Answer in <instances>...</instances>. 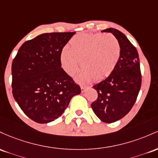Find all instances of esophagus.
<instances>
[{"instance_id": "1", "label": "esophagus", "mask_w": 158, "mask_h": 158, "mask_svg": "<svg viewBox=\"0 0 158 158\" xmlns=\"http://www.w3.org/2000/svg\"><path fill=\"white\" fill-rule=\"evenodd\" d=\"M81 93H84V92L86 90V89H87V87L84 86H81Z\"/></svg>"}]
</instances>
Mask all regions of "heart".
Masks as SVG:
<instances>
[{
    "instance_id": "heart-1",
    "label": "heart",
    "mask_w": 158,
    "mask_h": 158,
    "mask_svg": "<svg viewBox=\"0 0 158 158\" xmlns=\"http://www.w3.org/2000/svg\"><path fill=\"white\" fill-rule=\"evenodd\" d=\"M121 55V47L117 39L111 34L81 33L74 36L60 54L62 67L69 75L73 76L79 68L81 72L76 77L80 84H86L94 79L106 78L116 69Z\"/></svg>"
}]
</instances>
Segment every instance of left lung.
<instances>
[{
  "label": "left lung",
  "instance_id": "left-lung-1",
  "mask_svg": "<svg viewBox=\"0 0 158 158\" xmlns=\"http://www.w3.org/2000/svg\"><path fill=\"white\" fill-rule=\"evenodd\" d=\"M102 32L112 33L117 39L121 55L112 73L93 86L98 95L91 107L101 121L112 123L127 114L136 102L141 86L139 59L136 48L124 33L114 28Z\"/></svg>",
  "mask_w": 158,
  "mask_h": 158
}]
</instances>
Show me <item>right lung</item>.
Wrapping results in <instances>:
<instances>
[{"label": "right lung", "mask_w": 158, "mask_h": 158, "mask_svg": "<svg viewBox=\"0 0 158 158\" xmlns=\"http://www.w3.org/2000/svg\"><path fill=\"white\" fill-rule=\"evenodd\" d=\"M74 34L39 35L24 42L12 61V95L23 112L38 123L54 121L81 93L60 62L63 47Z\"/></svg>", "instance_id": "1"}]
</instances>
